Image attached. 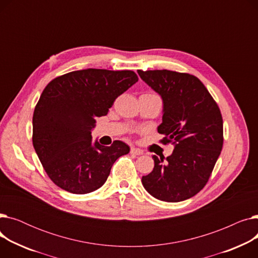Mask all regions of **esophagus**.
<instances>
[{
    "mask_svg": "<svg viewBox=\"0 0 258 258\" xmlns=\"http://www.w3.org/2000/svg\"><path fill=\"white\" fill-rule=\"evenodd\" d=\"M131 154H133L135 156H139V155L143 154V151L139 150V148H136V147H132L131 148Z\"/></svg>",
    "mask_w": 258,
    "mask_h": 258,
    "instance_id": "esophagus-1",
    "label": "esophagus"
}]
</instances>
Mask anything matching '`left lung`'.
<instances>
[{"label":"left lung","instance_id":"obj_1","mask_svg":"<svg viewBox=\"0 0 258 258\" xmlns=\"http://www.w3.org/2000/svg\"><path fill=\"white\" fill-rule=\"evenodd\" d=\"M144 83L163 101L158 132L171 143L167 158L153 156L155 166L142 177L146 191L164 202H181L201 191L223 147L220 108L202 81L190 74L169 70L142 71Z\"/></svg>","mask_w":258,"mask_h":258}]
</instances>
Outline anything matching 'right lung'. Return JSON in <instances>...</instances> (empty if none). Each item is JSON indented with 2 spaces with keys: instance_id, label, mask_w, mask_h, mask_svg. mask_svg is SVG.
<instances>
[{
  "instance_id": "1",
  "label": "right lung",
  "mask_w": 258,
  "mask_h": 258,
  "mask_svg": "<svg viewBox=\"0 0 258 258\" xmlns=\"http://www.w3.org/2000/svg\"><path fill=\"white\" fill-rule=\"evenodd\" d=\"M138 81L133 71L86 69L48 84L34 108L33 146L49 178L63 190L85 195L100 188L115 161L130 146L92 141L96 118L105 116L115 99Z\"/></svg>"
}]
</instances>
